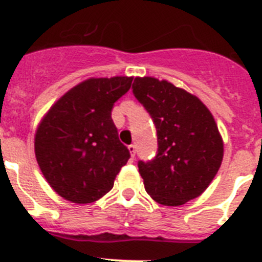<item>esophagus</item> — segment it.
Here are the masks:
<instances>
[{
  "instance_id": "esophagus-1",
  "label": "esophagus",
  "mask_w": 262,
  "mask_h": 262,
  "mask_svg": "<svg viewBox=\"0 0 262 262\" xmlns=\"http://www.w3.org/2000/svg\"><path fill=\"white\" fill-rule=\"evenodd\" d=\"M128 151H129V155H131V157H135L136 145L135 144H129L128 145Z\"/></svg>"
}]
</instances>
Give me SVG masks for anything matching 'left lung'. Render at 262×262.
<instances>
[{
  "label": "left lung",
  "instance_id": "obj_1",
  "mask_svg": "<svg viewBox=\"0 0 262 262\" xmlns=\"http://www.w3.org/2000/svg\"><path fill=\"white\" fill-rule=\"evenodd\" d=\"M133 93L157 131V155L139 161L145 191L164 206H181L207 189L223 160V140L198 97L154 77H136Z\"/></svg>",
  "mask_w": 262,
  "mask_h": 262
}]
</instances>
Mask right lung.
Masks as SVG:
<instances>
[{"label":"right lung","mask_w":262,"mask_h":262,"mask_svg":"<svg viewBox=\"0 0 262 262\" xmlns=\"http://www.w3.org/2000/svg\"><path fill=\"white\" fill-rule=\"evenodd\" d=\"M131 82L127 76L82 81L41 119L35 134L36 161L64 200L92 203L114 186L129 151L118 138L111 110Z\"/></svg>","instance_id":"right-lung-1"}]
</instances>
